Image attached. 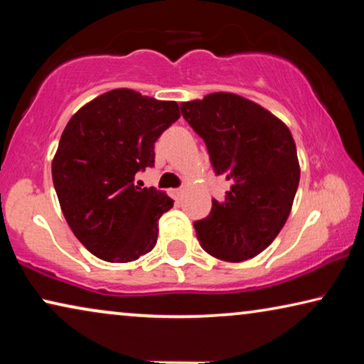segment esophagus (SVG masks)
<instances>
[{"label": "esophagus", "instance_id": "esophagus-1", "mask_svg": "<svg viewBox=\"0 0 364 364\" xmlns=\"http://www.w3.org/2000/svg\"><path fill=\"white\" fill-rule=\"evenodd\" d=\"M171 193H172L173 198H181L182 193H183V188H172Z\"/></svg>", "mask_w": 364, "mask_h": 364}]
</instances>
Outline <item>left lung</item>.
I'll return each mask as SVG.
<instances>
[{
  "label": "left lung",
  "instance_id": "8db88e82",
  "mask_svg": "<svg viewBox=\"0 0 364 364\" xmlns=\"http://www.w3.org/2000/svg\"><path fill=\"white\" fill-rule=\"evenodd\" d=\"M182 116L207 144L215 173L232 182L210 215L196 222L200 247L223 262L257 257L291 212L300 162L287 124L250 99L212 92L182 102Z\"/></svg>",
  "mask_w": 364,
  "mask_h": 364
}]
</instances>
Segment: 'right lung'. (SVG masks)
<instances>
[{"label": "right lung", "instance_id": "add662e5", "mask_svg": "<svg viewBox=\"0 0 364 364\" xmlns=\"http://www.w3.org/2000/svg\"><path fill=\"white\" fill-rule=\"evenodd\" d=\"M178 117L176 101L121 87L84 104L64 127L54 188L73 233L101 260L134 262L156 247L159 218L173 200L134 177L154 166V144Z\"/></svg>", "mask_w": 364, "mask_h": 364}]
</instances>
